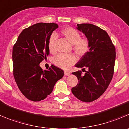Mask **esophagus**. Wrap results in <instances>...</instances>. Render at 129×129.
Returning <instances> with one entry per match:
<instances>
[{"instance_id": "esophagus-1", "label": "esophagus", "mask_w": 129, "mask_h": 129, "mask_svg": "<svg viewBox=\"0 0 129 129\" xmlns=\"http://www.w3.org/2000/svg\"><path fill=\"white\" fill-rule=\"evenodd\" d=\"M70 72L68 71H64V74L65 76H69V74H70Z\"/></svg>"}]
</instances>
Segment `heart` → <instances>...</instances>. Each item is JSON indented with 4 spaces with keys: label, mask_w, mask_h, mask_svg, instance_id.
Here are the masks:
<instances>
[{
    "label": "heart",
    "mask_w": 129,
    "mask_h": 129,
    "mask_svg": "<svg viewBox=\"0 0 129 129\" xmlns=\"http://www.w3.org/2000/svg\"><path fill=\"white\" fill-rule=\"evenodd\" d=\"M62 34L69 43L73 44V50L77 55L82 56L87 53L90 48V42L86 37H81L78 31L72 27L63 28L61 31ZM57 36L55 34L50 36L48 41L49 51L53 52L55 50V42ZM76 61V58L73 54H58L53 59V63L60 68L68 69Z\"/></svg>",
    "instance_id": "obj_1"
}]
</instances>
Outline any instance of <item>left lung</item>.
Returning a JSON list of instances; mask_svg holds the SVG:
<instances>
[{
	"instance_id": "obj_1",
	"label": "left lung",
	"mask_w": 129,
	"mask_h": 129,
	"mask_svg": "<svg viewBox=\"0 0 129 129\" xmlns=\"http://www.w3.org/2000/svg\"><path fill=\"white\" fill-rule=\"evenodd\" d=\"M77 26L89 39L90 48L75 66L84 70L86 68L85 74L82 75L81 71L72 73L78 78V83L71 91L79 100L89 103L101 97L109 86L113 76L116 51L105 30L92 24Z\"/></svg>"
}]
</instances>
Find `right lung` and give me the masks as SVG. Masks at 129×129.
Returning <instances> with one entry per match:
<instances>
[{
    "instance_id": "right-lung-1",
    "label": "right lung",
    "mask_w": 129,
    "mask_h": 129,
    "mask_svg": "<svg viewBox=\"0 0 129 129\" xmlns=\"http://www.w3.org/2000/svg\"><path fill=\"white\" fill-rule=\"evenodd\" d=\"M58 27L54 23L34 24L21 32L13 46V76L20 92L30 101L44 99L64 74L53 65L44 71L39 66L50 53L48 39Z\"/></svg>"
}]
</instances>
